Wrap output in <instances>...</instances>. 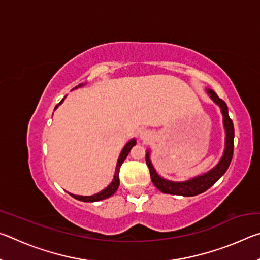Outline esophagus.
I'll return each instance as SVG.
<instances>
[{
    "instance_id": "1",
    "label": "esophagus",
    "mask_w": 260,
    "mask_h": 260,
    "mask_svg": "<svg viewBox=\"0 0 260 260\" xmlns=\"http://www.w3.org/2000/svg\"><path fill=\"white\" fill-rule=\"evenodd\" d=\"M150 138H151V133L149 131L143 129L140 132V139L142 141H148Z\"/></svg>"
}]
</instances>
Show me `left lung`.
<instances>
[{
  "mask_svg": "<svg viewBox=\"0 0 260 260\" xmlns=\"http://www.w3.org/2000/svg\"><path fill=\"white\" fill-rule=\"evenodd\" d=\"M205 93L210 96V99L213 101L214 104L218 105L222 114V124L223 129H225V149H223L222 156L217 162V165L208 172L186 180V181H172V180L162 178L161 175L157 173L155 166L152 165V161L150 159V150L148 149L146 151V161L149 171H150L151 181L161 192L187 197L200 195V193L208 190L211 186H213L225 174L228 166L231 164L233 151H234V126H233V121L228 116L227 104L221 99H219L218 95L210 88H205Z\"/></svg>",
  "mask_w": 260,
  "mask_h": 260,
  "instance_id": "left-lung-1",
  "label": "left lung"
}]
</instances>
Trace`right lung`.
<instances>
[{"label": "right lung", "mask_w": 260, "mask_h": 260, "mask_svg": "<svg viewBox=\"0 0 260 260\" xmlns=\"http://www.w3.org/2000/svg\"><path fill=\"white\" fill-rule=\"evenodd\" d=\"M83 85H86V83H80V85H78L74 89H77V88L79 87H82ZM67 98V96H65ZM64 98V99H65ZM64 99L60 101V102L56 105L55 107V110L59 107V105L64 102ZM136 144V140L135 139H132L129 140L128 142H127L125 144V147L122 148V150L120 151V155L119 157H118V161H117V166H116V171H114V175H113V179L111 183L109 184L108 187H105L103 190H101L100 192L98 193H94V195H90V196H82V195H74V193H71L69 192L70 195H71L72 197H74V199L78 200V201H81V202H99V201H102V200H105L108 199V197L112 196L114 192L117 191L118 187H119V170H120V166L122 162H124V160L126 159L127 155H128L131 149L133 148Z\"/></svg>", "instance_id": "right-lung-1"}]
</instances>
